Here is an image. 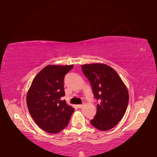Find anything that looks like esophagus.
Instances as JSON below:
<instances>
[{
	"label": "esophagus",
	"mask_w": 157,
	"mask_h": 157,
	"mask_svg": "<svg viewBox=\"0 0 157 157\" xmlns=\"http://www.w3.org/2000/svg\"><path fill=\"white\" fill-rule=\"evenodd\" d=\"M83 106H84L83 104H80V105H77V107H78V108H82Z\"/></svg>",
	"instance_id": "esophagus-1"
}]
</instances>
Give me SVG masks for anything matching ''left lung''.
Segmentation results:
<instances>
[{"label": "left lung", "mask_w": 157, "mask_h": 157, "mask_svg": "<svg viewBox=\"0 0 157 157\" xmlns=\"http://www.w3.org/2000/svg\"><path fill=\"white\" fill-rule=\"evenodd\" d=\"M81 67L99 101L97 113L90 123L99 130H110L126 113L129 101L128 89L116 71L105 64H85Z\"/></svg>", "instance_id": "left-lung-1"}]
</instances>
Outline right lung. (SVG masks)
Listing matches in <instances>:
<instances>
[{"label":"right lung","instance_id":"1","mask_svg":"<svg viewBox=\"0 0 157 157\" xmlns=\"http://www.w3.org/2000/svg\"><path fill=\"white\" fill-rule=\"evenodd\" d=\"M73 65H47L33 79L27 94V105L41 129L56 134L67 126L74 112L65 100L64 77Z\"/></svg>","mask_w":157,"mask_h":157}]
</instances>
